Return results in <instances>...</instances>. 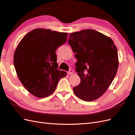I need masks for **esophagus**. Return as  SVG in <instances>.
<instances>
[{
  "label": "esophagus",
  "mask_w": 135,
  "mask_h": 135,
  "mask_svg": "<svg viewBox=\"0 0 135 135\" xmlns=\"http://www.w3.org/2000/svg\"><path fill=\"white\" fill-rule=\"evenodd\" d=\"M74 71H73L72 69H70V70H69V71L68 72V74H69V75H71V74H74Z\"/></svg>",
  "instance_id": "obj_1"
}]
</instances>
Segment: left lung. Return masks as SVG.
I'll return each mask as SVG.
<instances>
[{"label": "left lung", "mask_w": 135, "mask_h": 135, "mask_svg": "<svg viewBox=\"0 0 135 135\" xmlns=\"http://www.w3.org/2000/svg\"><path fill=\"white\" fill-rule=\"evenodd\" d=\"M68 43L75 53V70L80 78L73 91L83 101L96 100L107 90L117 74L119 60L115 45L110 38L92 29L72 32Z\"/></svg>", "instance_id": "left-lung-1"}]
</instances>
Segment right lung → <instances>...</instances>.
<instances>
[{
    "label": "right lung",
    "mask_w": 135,
    "mask_h": 135,
    "mask_svg": "<svg viewBox=\"0 0 135 135\" xmlns=\"http://www.w3.org/2000/svg\"><path fill=\"white\" fill-rule=\"evenodd\" d=\"M67 32L35 28L18 43L14 54L15 70L23 87L36 97L51 95L66 71L58 70L56 51L67 40Z\"/></svg>",
    "instance_id": "add662e5"
}]
</instances>
